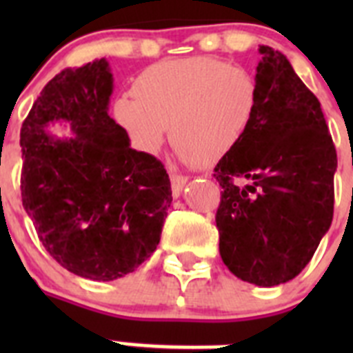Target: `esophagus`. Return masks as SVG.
<instances>
[{"mask_svg":"<svg viewBox=\"0 0 353 353\" xmlns=\"http://www.w3.org/2000/svg\"><path fill=\"white\" fill-rule=\"evenodd\" d=\"M170 180H171V189H173V196L174 198H179L180 194H182V189L183 187H185V183H187V176H182V174H171L170 176Z\"/></svg>","mask_w":353,"mask_h":353,"instance_id":"obj_1","label":"esophagus"}]
</instances>
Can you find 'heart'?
Returning <instances> with one entry per match:
<instances>
[{
	"instance_id": "heart-1",
	"label": "heart",
	"mask_w": 353,
	"mask_h": 353,
	"mask_svg": "<svg viewBox=\"0 0 353 353\" xmlns=\"http://www.w3.org/2000/svg\"><path fill=\"white\" fill-rule=\"evenodd\" d=\"M256 108V81L245 68L196 56L143 70L113 113L143 154H155L170 127L183 162L214 166L242 141Z\"/></svg>"
}]
</instances>
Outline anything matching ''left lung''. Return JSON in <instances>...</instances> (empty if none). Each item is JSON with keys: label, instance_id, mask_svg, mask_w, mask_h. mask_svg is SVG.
<instances>
[{"label": "left lung", "instance_id": "left-lung-1", "mask_svg": "<svg viewBox=\"0 0 353 353\" xmlns=\"http://www.w3.org/2000/svg\"><path fill=\"white\" fill-rule=\"evenodd\" d=\"M258 108L242 141L217 162L215 214L230 272L256 286L290 281L310 263L334 214V143L316 97L283 52L260 48Z\"/></svg>", "mask_w": 353, "mask_h": 353}]
</instances>
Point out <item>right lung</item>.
Instances as JSON below:
<instances>
[{
  "label": "right lung",
  "instance_id": "obj_1",
  "mask_svg": "<svg viewBox=\"0 0 353 353\" xmlns=\"http://www.w3.org/2000/svg\"><path fill=\"white\" fill-rule=\"evenodd\" d=\"M111 93L105 58L65 68L21 127L24 210L46 251L92 281L123 277L150 258L173 201L162 162L130 148L129 134L108 114ZM61 121L72 139L47 132Z\"/></svg>",
  "mask_w": 353,
  "mask_h": 353
}]
</instances>
